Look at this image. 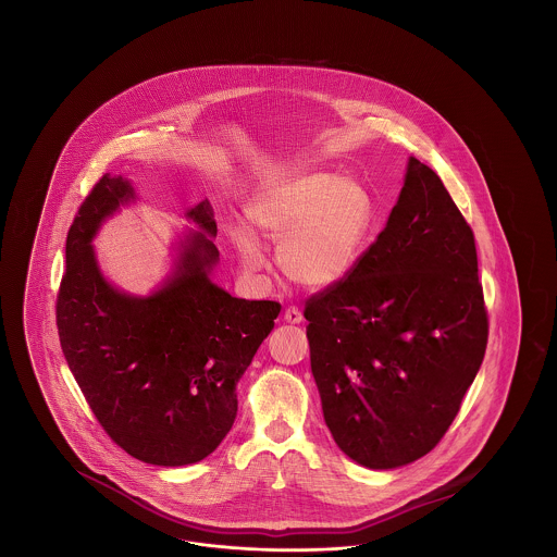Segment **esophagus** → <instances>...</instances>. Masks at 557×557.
I'll return each instance as SVG.
<instances>
[{
    "label": "esophagus",
    "instance_id": "obj_1",
    "mask_svg": "<svg viewBox=\"0 0 557 557\" xmlns=\"http://www.w3.org/2000/svg\"><path fill=\"white\" fill-rule=\"evenodd\" d=\"M284 321L286 323H300L302 321V313L296 307H288L286 313H284Z\"/></svg>",
    "mask_w": 557,
    "mask_h": 557
}]
</instances>
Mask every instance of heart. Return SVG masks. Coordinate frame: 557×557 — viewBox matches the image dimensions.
Listing matches in <instances>:
<instances>
[{
  "instance_id": "1",
  "label": "heart",
  "mask_w": 557,
  "mask_h": 557,
  "mask_svg": "<svg viewBox=\"0 0 557 557\" xmlns=\"http://www.w3.org/2000/svg\"><path fill=\"white\" fill-rule=\"evenodd\" d=\"M250 223L277 244V263L294 284L325 290L345 280L373 223L370 191L350 177L296 173L269 182L248 205ZM239 263L261 271L265 255L248 232L234 234Z\"/></svg>"
}]
</instances>
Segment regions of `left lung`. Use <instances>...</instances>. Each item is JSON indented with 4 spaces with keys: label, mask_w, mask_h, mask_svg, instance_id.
Segmentation results:
<instances>
[{
    "label": "left lung",
    "mask_w": 557,
    "mask_h": 557,
    "mask_svg": "<svg viewBox=\"0 0 557 557\" xmlns=\"http://www.w3.org/2000/svg\"><path fill=\"white\" fill-rule=\"evenodd\" d=\"M305 318L343 453L393 470L438 445L484 359L488 318L472 227L424 162L409 159L386 227Z\"/></svg>",
    "instance_id": "left-lung-1"
}]
</instances>
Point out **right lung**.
<instances>
[{"label":"right lung","mask_w":557,"mask_h":557,"mask_svg":"<svg viewBox=\"0 0 557 557\" xmlns=\"http://www.w3.org/2000/svg\"><path fill=\"white\" fill-rule=\"evenodd\" d=\"M135 200L121 175H102L66 236L55 302L60 346L108 436L164 468L205 459L238 413L236 384L273 330L282 305L246 300L211 282L219 250L209 200L186 212L200 230L180 244L173 273L150 296L108 284L91 239Z\"/></svg>","instance_id":"1"}]
</instances>
